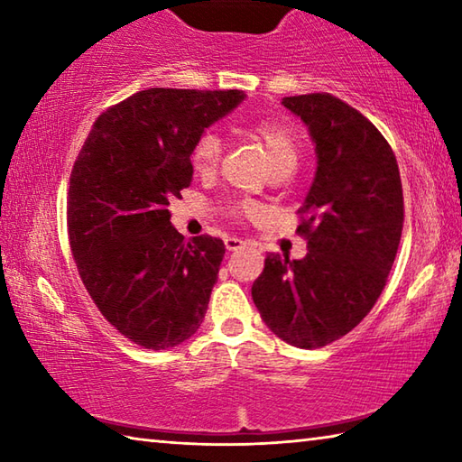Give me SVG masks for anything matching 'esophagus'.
Instances as JSON below:
<instances>
[{
	"instance_id": "34e87169",
	"label": "esophagus",
	"mask_w": 462,
	"mask_h": 462,
	"mask_svg": "<svg viewBox=\"0 0 462 462\" xmlns=\"http://www.w3.org/2000/svg\"><path fill=\"white\" fill-rule=\"evenodd\" d=\"M242 246H245V242H242L240 238H226V250H230V253H234V250H240Z\"/></svg>"
}]
</instances>
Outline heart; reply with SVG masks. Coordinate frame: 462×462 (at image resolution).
<instances>
[{
    "label": "heart",
    "instance_id": "heart-1",
    "mask_svg": "<svg viewBox=\"0 0 462 462\" xmlns=\"http://www.w3.org/2000/svg\"><path fill=\"white\" fill-rule=\"evenodd\" d=\"M248 136L263 146L264 159L269 162L271 171L293 169L300 161V143L295 134L283 124L277 122H256L248 128ZM222 152V143L214 132L203 134L195 143L191 151V165L201 175H209L217 165Z\"/></svg>",
    "mask_w": 462,
    "mask_h": 462
}]
</instances>
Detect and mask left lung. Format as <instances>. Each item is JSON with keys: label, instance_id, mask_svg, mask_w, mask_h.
<instances>
[{"label": "left lung", "instance_id": "obj_1", "mask_svg": "<svg viewBox=\"0 0 462 462\" xmlns=\"http://www.w3.org/2000/svg\"><path fill=\"white\" fill-rule=\"evenodd\" d=\"M310 132L316 175L303 199L308 254H269L253 300L273 334L322 348L369 314L393 267L403 228L395 154L373 124L328 93L281 101Z\"/></svg>", "mask_w": 462, "mask_h": 462}]
</instances>
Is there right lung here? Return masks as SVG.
<instances>
[{
    "label": "right lung",
    "instance_id": "obj_1",
    "mask_svg": "<svg viewBox=\"0 0 462 462\" xmlns=\"http://www.w3.org/2000/svg\"><path fill=\"white\" fill-rule=\"evenodd\" d=\"M246 93L152 88L109 107L77 156L69 242L85 289L116 330L167 350L198 332L226 246L185 240L169 199L191 185V151Z\"/></svg>",
    "mask_w": 462,
    "mask_h": 462
}]
</instances>
